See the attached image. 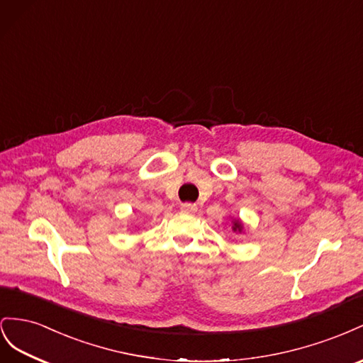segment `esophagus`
Returning a JSON list of instances; mask_svg holds the SVG:
<instances>
[{"mask_svg":"<svg viewBox=\"0 0 363 363\" xmlns=\"http://www.w3.org/2000/svg\"><path fill=\"white\" fill-rule=\"evenodd\" d=\"M181 210L184 213H194V211H198V205L190 203V202H185V203L181 205Z\"/></svg>","mask_w":363,"mask_h":363,"instance_id":"esophagus-1","label":"esophagus"}]
</instances>
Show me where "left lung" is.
<instances>
[{"label":"left lung","mask_w":363,"mask_h":363,"mask_svg":"<svg viewBox=\"0 0 363 363\" xmlns=\"http://www.w3.org/2000/svg\"><path fill=\"white\" fill-rule=\"evenodd\" d=\"M233 230H234V231H239V233H240V231H242V223H240L239 220H234V226H233Z\"/></svg>","instance_id":"obj_1"}]
</instances>
